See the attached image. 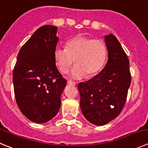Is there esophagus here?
Returning <instances> with one entry per match:
<instances>
[{
    "mask_svg": "<svg viewBox=\"0 0 148 148\" xmlns=\"http://www.w3.org/2000/svg\"><path fill=\"white\" fill-rule=\"evenodd\" d=\"M67 82H68V84H69V85H73V86H75V85H76V82H73V81H71V80H68Z\"/></svg>",
    "mask_w": 148,
    "mask_h": 148,
    "instance_id": "1",
    "label": "esophagus"
}]
</instances>
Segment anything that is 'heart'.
Instances as JSON below:
<instances>
[{
  "label": "heart",
  "instance_id": "b5f03b06",
  "mask_svg": "<svg viewBox=\"0 0 148 148\" xmlns=\"http://www.w3.org/2000/svg\"><path fill=\"white\" fill-rule=\"evenodd\" d=\"M107 58V48L101 39L77 36L66 43V48L57 47L54 51L56 66L63 74L68 72L73 62L76 63L70 71L72 78L92 77L103 68Z\"/></svg>",
  "mask_w": 148,
  "mask_h": 148
}]
</instances>
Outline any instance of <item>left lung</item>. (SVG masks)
I'll return each instance as SVG.
<instances>
[{"label": "left lung", "instance_id": "1", "mask_svg": "<svg viewBox=\"0 0 148 148\" xmlns=\"http://www.w3.org/2000/svg\"><path fill=\"white\" fill-rule=\"evenodd\" d=\"M108 60L99 74L80 82V107L85 118L96 125L107 124L117 118L126 101L132 76L129 60L118 38L105 36Z\"/></svg>", "mask_w": 148, "mask_h": 148}]
</instances>
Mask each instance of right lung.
I'll return each instance as SVG.
<instances>
[{"instance_id": "1", "label": "right lung", "mask_w": 148, "mask_h": 148, "mask_svg": "<svg viewBox=\"0 0 148 148\" xmlns=\"http://www.w3.org/2000/svg\"><path fill=\"white\" fill-rule=\"evenodd\" d=\"M57 30L48 25L37 29L20 49L13 71L18 107L27 119L38 123L57 114L66 85L54 59Z\"/></svg>"}]
</instances>
